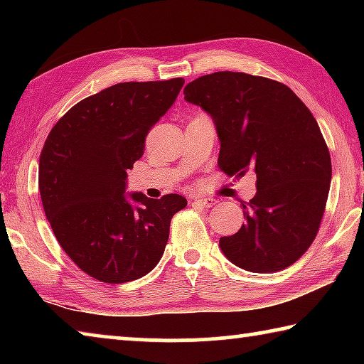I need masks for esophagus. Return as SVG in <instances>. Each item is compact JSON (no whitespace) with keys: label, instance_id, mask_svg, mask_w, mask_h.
<instances>
[{"label":"esophagus","instance_id":"esophagus-1","mask_svg":"<svg viewBox=\"0 0 364 364\" xmlns=\"http://www.w3.org/2000/svg\"><path fill=\"white\" fill-rule=\"evenodd\" d=\"M194 204L200 205V207H205V208H210V207H213L215 204H217V200L210 199V197H196Z\"/></svg>","mask_w":364,"mask_h":364}]
</instances>
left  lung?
<instances>
[{
  "instance_id": "left-lung-1",
  "label": "left lung",
  "mask_w": 364,
  "mask_h": 364,
  "mask_svg": "<svg viewBox=\"0 0 364 364\" xmlns=\"http://www.w3.org/2000/svg\"><path fill=\"white\" fill-rule=\"evenodd\" d=\"M184 100L212 117L218 167L257 175V194L242 204L245 225L220 239L228 260L252 273L291 267L315 241L331 186V156L315 117L276 80L215 72L184 88Z\"/></svg>"
}]
</instances>
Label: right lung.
<instances>
[{"label": "right lung", "mask_w": 364, "mask_h": 364, "mask_svg": "<svg viewBox=\"0 0 364 364\" xmlns=\"http://www.w3.org/2000/svg\"><path fill=\"white\" fill-rule=\"evenodd\" d=\"M183 85H112L77 102L48 134L38 165L43 208L60 247L91 278H143L164 255L171 217L188 205L180 194H125L127 170Z\"/></svg>", "instance_id": "right-lung-1"}]
</instances>
